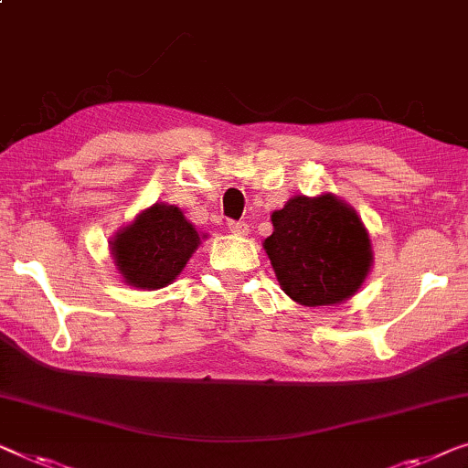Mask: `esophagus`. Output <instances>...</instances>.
<instances>
[{"label":"esophagus","instance_id":"esophagus-1","mask_svg":"<svg viewBox=\"0 0 468 468\" xmlns=\"http://www.w3.org/2000/svg\"><path fill=\"white\" fill-rule=\"evenodd\" d=\"M228 226H229V229H232L234 234H239V236H247L249 234V223L247 221H229Z\"/></svg>","mask_w":468,"mask_h":468}]
</instances>
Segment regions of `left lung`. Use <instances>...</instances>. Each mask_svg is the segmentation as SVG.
Here are the masks:
<instances>
[{
    "instance_id": "left-lung-1",
    "label": "left lung",
    "mask_w": 468,
    "mask_h": 468,
    "mask_svg": "<svg viewBox=\"0 0 468 468\" xmlns=\"http://www.w3.org/2000/svg\"><path fill=\"white\" fill-rule=\"evenodd\" d=\"M272 226L263 249L281 289L302 306L342 303L369 274L367 229L337 196H293L272 213Z\"/></svg>"
}]
</instances>
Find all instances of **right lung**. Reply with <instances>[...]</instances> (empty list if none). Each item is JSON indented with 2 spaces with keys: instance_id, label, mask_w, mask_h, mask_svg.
<instances>
[{
  "instance_id": "1",
  "label": "right lung",
  "mask_w": 468,
  "mask_h": 468,
  "mask_svg": "<svg viewBox=\"0 0 468 468\" xmlns=\"http://www.w3.org/2000/svg\"><path fill=\"white\" fill-rule=\"evenodd\" d=\"M112 255L122 279L139 289H162L179 276L200 236L179 207L155 202L113 236Z\"/></svg>"
}]
</instances>
